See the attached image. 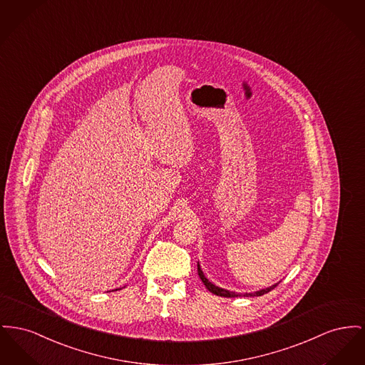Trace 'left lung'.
<instances>
[{
  "label": "left lung",
  "mask_w": 365,
  "mask_h": 365,
  "mask_svg": "<svg viewBox=\"0 0 365 365\" xmlns=\"http://www.w3.org/2000/svg\"><path fill=\"white\" fill-rule=\"evenodd\" d=\"M197 270H198V276H200V279H201V281L204 282V285L207 287V289H208L210 292H212L214 295L223 297V298H237V297H241V294L230 292V291H227V289H222V288H219V287H215L212 282H210L208 279H205V276H204L202 270L200 269V264H197ZM276 287H277V284H274V285H272V287H269V288H266V289L257 291V292H254V294H244V297H262V295H264V294L270 292L272 289H274Z\"/></svg>",
  "instance_id": "1"
}]
</instances>
